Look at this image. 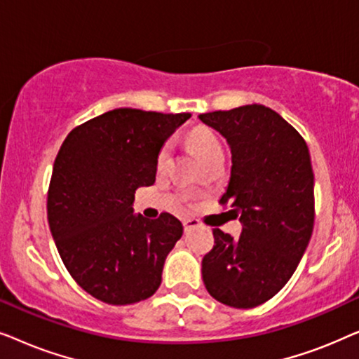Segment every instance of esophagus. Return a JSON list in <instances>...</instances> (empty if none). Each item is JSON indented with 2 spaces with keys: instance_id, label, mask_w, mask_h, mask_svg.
<instances>
[{
  "instance_id": "obj_1",
  "label": "esophagus",
  "mask_w": 359,
  "mask_h": 359,
  "mask_svg": "<svg viewBox=\"0 0 359 359\" xmlns=\"http://www.w3.org/2000/svg\"><path fill=\"white\" fill-rule=\"evenodd\" d=\"M183 225H184L186 232H189L191 229L201 227V220H199V219H194V217H189V219H184V220H183Z\"/></svg>"
}]
</instances>
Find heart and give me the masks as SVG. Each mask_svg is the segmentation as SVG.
Instances as JSON below:
<instances>
[{
	"mask_svg": "<svg viewBox=\"0 0 359 359\" xmlns=\"http://www.w3.org/2000/svg\"><path fill=\"white\" fill-rule=\"evenodd\" d=\"M189 142L204 161H208L215 155L224 154L222 145H220L217 135H215L210 129H205V127H196V129L191 130ZM170 156H171V144L170 142H166V144H163V147L160 149L158 155H156V168L160 171L165 170L170 163Z\"/></svg>",
	"mask_w": 359,
	"mask_h": 359,
	"instance_id": "1",
	"label": "heart"
}]
</instances>
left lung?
Instances as JSON below:
<instances>
[{
	"label": "left lung",
	"instance_id": "obj_1",
	"mask_svg": "<svg viewBox=\"0 0 359 359\" xmlns=\"http://www.w3.org/2000/svg\"><path fill=\"white\" fill-rule=\"evenodd\" d=\"M232 150V175L219 204L240 215L233 240L214 229L203 281L215 301L252 309L281 291L296 271L316 219L313 171L306 140L262 104L199 114Z\"/></svg>",
	"mask_w": 359,
	"mask_h": 359
}]
</instances>
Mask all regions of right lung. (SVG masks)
I'll return each mask as SVG.
<instances>
[{
    "label": "right lung",
    "mask_w": 359,
    "mask_h": 359,
    "mask_svg": "<svg viewBox=\"0 0 359 359\" xmlns=\"http://www.w3.org/2000/svg\"><path fill=\"white\" fill-rule=\"evenodd\" d=\"M191 117L119 107L76 126L58 150L47 219L78 286L112 306L154 296L166 255L183 235L175 215H134V194L155 183L163 142Z\"/></svg>",
    "instance_id": "add662e5"
}]
</instances>
